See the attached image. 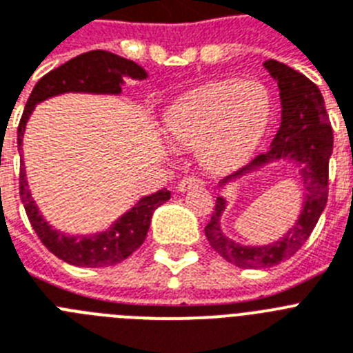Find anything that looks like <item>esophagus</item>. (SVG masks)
Segmentation results:
<instances>
[{"mask_svg":"<svg viewBox=\"0 0 353 353\" xmlns=\"http://www.w3.org/2000/svg\"><path fill=\"white\" fill-rule=\"evenodd\" d=\"M197 186H202V181L195 176H186L177 183V192H186L190 188H197Z\"/></svg>","mask_w":353,"mask_h":353,"instance_id":"esophagus-1","label":"esophagus"}]
</instances>
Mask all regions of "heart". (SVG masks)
<instances>
[{"instance_id":"b5f03b06","label":"heart","mask_w":353,"mask_h":353,"mask_svg":"<svg viewBox=\"0 0 353 353\" xmlns=\"http://www.w3.org/2000/svg\"><path fill=\"white\" fill-rule=\"evenodd\" d=\"M272 97L257 81L229 79L192 92L168 113L165 128L181 149H197L210 170L223 172L252 154L268 124Z\"/></svg>"}]
</instances>
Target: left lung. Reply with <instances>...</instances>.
<instances>
[{"label":"left lung","mask_w":353,"mask_h":353,"mask_svg":"<svg viewBox=\"0 0 353 353\" xmlns=\"http://www.w3.org/2000/svg\"><path fill=\"white\" fill-rule=\"evenodd\" d=\"M265 67L277 81L281 90L283 117L268 152H261L249 163L223 177L220 186L256 170L274 159H293L299 167L305 199L295 225L270 245L247 247L232 241L220 228V216L225 210V199L216 197L214 211L208 222L206 238L225 261L240 268H270L290 259L305 243L318 223L329 197V159L332 154V128L325 110L320 88L311 79L277 60H266Z\"/></svg>","instance_id":"1"}]
</instances>
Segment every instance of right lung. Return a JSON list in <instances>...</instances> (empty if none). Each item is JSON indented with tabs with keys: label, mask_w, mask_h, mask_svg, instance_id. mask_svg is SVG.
<instances>
[{
	"label": "right lung",
	"mask_w": 353,
	"mask_h": 353,
	"mask_svg": "<svg viewBox=\"0 0 353 353\" xmlns=\"http://www.w3.org/2000/svg\"><path fill=\"white\" fill-rule=\"evenodd\" d=\"M125 76L133 79H145L147 72L139 63L110 53V51H103V49L79 54L42 76L26 101L23 117L17 128L19 151L23 145L24 125L28 122L35 104L48 97L65 94V92L121 94ZM19 195L33 231L37 232L46 249L69 265L87 266V268L117 265L128 259L145 240L156 208L170 199V192L167 188L159 190L156 194L140 199L106 231L92 236H67L51 228L37 210L35 201L32 199L28 183H26L23 161H21L19 170Z\"/></svg>",
	"instance_id": "add662e5"
}]
</instances>
